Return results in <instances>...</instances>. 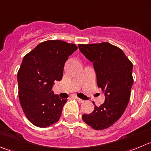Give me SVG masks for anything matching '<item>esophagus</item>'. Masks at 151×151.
<instances>
[{
  "label": "esophagus",
  "instance_id": "1",
  "mask_svg": "<svg viewBox=\"0 0 151 151\" xmlns=\"http://www.w3.org/2000/svg\"><path fill=\"white\" fill-rule=\"evenodd\" d=\"M75 99H77V101H78L79 103H83V101H84V100H83V99H81L78 98V97H77V96H75Z\"/></svg>",
  "mask_w": 151,
  "mask_h": 151
}]
</instances>
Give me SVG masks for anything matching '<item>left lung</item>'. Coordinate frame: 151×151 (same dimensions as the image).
<instances>
[{
	"label": "left lung",
	"mask_w": 151,
	"mask_h": 151,
	"mask_svg": "<svg viewBox=\"0 0 151 151\" xmlns=\"http://www.w3.org/2000/svg\"><path fill=\"white\" fill-rule=\"evenodd\" d=\"M81 52L93 62L97 85L105 94L101 106H95L83 121L96 130L110 127L121 117L130 99L133 65L119 47L108 42L79 45Z\"/></svg>",
	"instance_id": "obj_1"
}]
</instances>
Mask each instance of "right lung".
Returning <instances> with one entry per match:
<instances>
[{"label":"right lung","instance_id":"1","mask_svg":"<svg viewBox=\"0 0 151 151\" xmlns=\"http://www.w3.org/2000/svg\"><path fill=\"white\" fill-rule=\"evenodd\" d=\"M77 50L74 44L48 40L24 57L17 73L18 94L24 114L34 126L46 128L60 119L67 100L51 90L53 83L62 79L65 62Z\"/></svg>","mask_w":151,"mask_h":151}]
</instances>
